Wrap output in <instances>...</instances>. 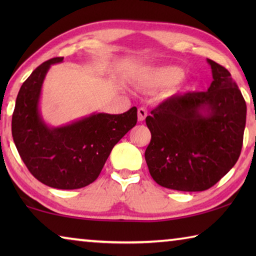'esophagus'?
<instances>
[{
  "label": "esophagus",
  "mask_w": 256,
  "mask_h": 256,
  "mask_svg": "<svg viewBox=\"0 0 256 256\" xmlns=\"http://www.w3.org/2000/svg\"><path fill=\"white\" fill-rule=\"evenodd\" d=\"M146 114H148V112H146V108L140 107V108H138V120H140V122H144V120L146 118Z\"/></svg>",
  "instance_id": "34e87169"
}]
</instances>
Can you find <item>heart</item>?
<instances>
[{
  "label": "heart",
  "mask_w": 256,
  "mask_h": 256,
  "mask_svg": "<svg viewBox=\"0 0 256 256\" xmlns=\"http://www.w3.org/2000/svg\"><path fill=\"white\" fill-rule=\"evenodd\" d=\"M185 76L180 66H164L146 68L138 76V84L144 89L154 90L167 86H178L185 82Z\"/></svg>",
  "instance_id": "1"
}]
</instances>
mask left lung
<instances>
[{
    "label": "left lung",
    "instance_id": "1",
    "mask_svg": "<svg viewBox=\"0 0 256 256\" xmlns=\"http://www.w3.org/2000/svg\"><path fill=\"white\" fill-rule=\"evenodd\" d=\"M206 62L214 79L206 92L174 94L146 118L151 132L146 162L164 188L206 190L240 158L246 102L227 68Z\"/></svg>",
    "mask_w": 256,
    "mask_h": 256
}]
</instances>
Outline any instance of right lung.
Wrapping results in <instances>:
<instances>
[{
	"label": "right lung",
	"mask_w": 256,
	"mask_h": 256,
	"mask_svg": "<svg viewBox=\"0 0 256 256\" xmlns=\"http://www.w3.org/2000/svg\"><path fill=\"white\" fill-rule=\"evenodd\" d=\"M54 58L40 64L19 90L12 115V136L29 172L42 184L76 190L100 174L114 146L136 126V107L123 114L92 112L73 122L50 126L40 112L42 88Z\"/></svg>",
	"instance_id": "obj_1"
}]
</instances>
